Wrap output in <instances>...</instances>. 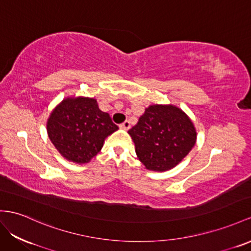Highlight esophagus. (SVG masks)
Wrapping results in <instances>:
<instances>
[{"label":"esophagus","instance_id":"obj_1","mask_svg":"<svg viewBox=\"0 0 251 251\" xmlns=\"http://www.w3.org/2000/svg\"><path fill=\"white\" fill-rule=\"evenodd\" d=\"M120 128L121 129H124V130H128L130 128V122L129 121H125L124 123L120 124Z\"/></svg>","mask_w":251,"mask_h":251}]
</instances>
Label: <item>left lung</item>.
<instances>
[{
  "label": "left lung",
  "instance_id": "obj_1",
  "mask_svg": "<svg viewBox=\"0 0 251 251\" xmlns=\"http://www.w3.org/2000/svg\"><path fill=\"white\" fill-rule=\"evenodd\" d=\"M139 160L147 170L164 172L174 168L195 145L192 121L172 105H152L145 109L138 124L128 130Z\"/></svg>",
  "mask_w": 251,
  "mask_h": 251
}]
</instances>
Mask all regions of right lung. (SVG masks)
<instances>
[{"label":"right lung","instance_id":"obj_1","mask_svg":"<svg viewBox=\"0 0 251 251\" xmlns=\"http://www.w3.org/2000/svg\"><path fill=\"white\" fill-rule=\"evenodd\" d=\"M47 127L57 151L76 163L89 162L109 134L119 129L96 100L88 98L63 100L50 113Z\"/></svg>","mask_w":251,"mask_h":251}]
</instances>
